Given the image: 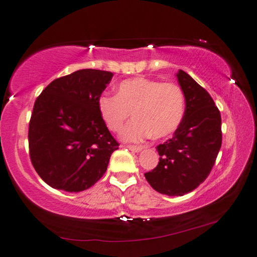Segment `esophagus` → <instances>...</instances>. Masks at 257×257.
<instances>
[{"instance_id": "obj_1", "label": "esophagus", "mask_w": 257, "mask_h": 257, "mask_svg": "<svg viewBox=\"0 0 257 257\" xmlns=\"http://www.w3.org/2000/svg\"><path fill=\"white\" fill-rule=\"evenodd\" d=\"M127 148L131 150V151H133V153H139V151H141L142 149H144V147H141V146H127Z\"/></svg>"}]
</instances>
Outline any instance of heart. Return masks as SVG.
Wrapping results in <instances>:
<instances>
[{
	"label": "heart",
	"instance_id": "heart-1",
	"mask_svg": "<svg viewBox=\"0 0 257 257\" xmlns=\"http://www.w3.org/2000/svg\"><path fill=\"white\" fill-rule=\"evenodd\" d=\"M98 109L112 132H119L133 112L136 119L123 130L121 138L139 142L151 136L163 139L174 133L183 119L186 99L176 84L136 77L120 82L116 95L101 94Z\"/></svg>",
	"mask_w": 257,
	"mask_h": 257
}]
</instances>
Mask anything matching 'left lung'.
<instances>
[{
	"mask_svg": "<svg viewBox=\"0 0 257 257\" xmlns=\"http://www.w3.org/2000/svg\"><path fill=\"white\" fill-rule=\"evenodd\" d=\"M176 77L186 98L183 119L173 138L157 146L158 165L145 173L150 186L167 196H183L203 183L222 145L221 113L212 96L186 71Z\"/></svg>",
	"mask_w": 257,
	"mask_h": 257,
	"instance_id": "8db88e82",
	"label": "left lung"
}]
</instances>
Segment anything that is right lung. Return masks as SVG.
<instances>
[{"instance_id":"right-lung-1","label":"right lung","mask_w":257,"mask_h":257,"mask_svg":"<svg viewBox=\"0 0 257 257\" xmlns=\"http://www.w3.org/2000/svg\"><path fill=\"white\" fill-rule=\"evenodd\" d=\"M110 71L81 69L49 84L34 103L29 156L46 184L68 192L86 190L106 173L118 142L100 116L98 99Z\"/></svg>"}]
</instances>
